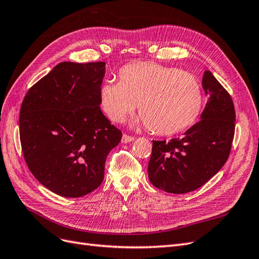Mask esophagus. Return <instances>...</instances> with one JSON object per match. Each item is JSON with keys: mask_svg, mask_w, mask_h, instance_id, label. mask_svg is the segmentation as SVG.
<instances>
[{"mask_svg": "<svg viewBox=\"0 0 259 259\" xmlns=\"http://www.w3.org/2000/svg\"><path fill=\"white\" fill-rule=\"evenodd\" d=\"M135 138L133 137V136H128V135H126V134H123V136H122V140L121 142L123 143V144H127V143H131V142H133V140H134Z\"/></svg>", "mask_w": 259, "mask_h": 259, "instance_id": "obj_1", "label": "esophagus"}]
</instances>
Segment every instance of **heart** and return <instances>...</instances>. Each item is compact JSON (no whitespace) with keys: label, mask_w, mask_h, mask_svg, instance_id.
Here are the masks:
<instances>
[{"label":"heart","mask_w":259,"mask_h":259,"mask_svg":"<svg viewBox=\"0 0 259 259\" xmlns=\"http://www.w3.org/2000/svg\"><path fill=\"white\" fill-rule=\"evenodd\" d=\"M119 82L106 81L100 88V105L110 121L121 123L135 110L136 122L160 136L179 134L199 119L204 93L192 74L154 62L123 67Z\"/></svg>","instance_id":"heart-1"}]
</instances>
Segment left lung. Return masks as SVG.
Here are the masks:
<instances>
[{
	"mask_svg": "<svg viewBox=\"0 0 259 259\" xmlns=\"http://www.w3.org/2000/svg\"><path fill=\"white\" fill-rule=\"evenodd\" d=\"M202 85L207 103L201 120L183 137L152 142L148 176L163 191L182 194L198 189L228 160L236 127L233 101L208 70Z\"/></svg>",
	"mask_w": 259,
	"mask_h": 259,
	"instance_id": "left-lung-1",
	"label": "left lung"
}]
</instances>
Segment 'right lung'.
Segmentation results:
<instances>
[{"instance_id": "1", "label": "right lung", "mask_w": 259, "mask_h": 259, "mask_svg": "<svg viewBox=\"0 0 259 259\" xmlns=\"http://www.w3.org/2000/svg\"><path fill=\"white\" fill-rule=\"evenodd\" d=\"M106 62H60L23 98L20 143L33 176L54 193L79 198L101 185L122 133L100 110Z\"/></svg>"}]
</instances>
